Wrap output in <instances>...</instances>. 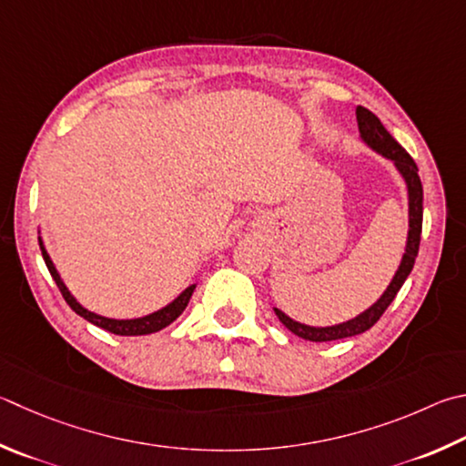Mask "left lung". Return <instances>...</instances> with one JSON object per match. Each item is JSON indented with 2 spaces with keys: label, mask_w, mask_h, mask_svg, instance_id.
<instances>
[{
  "label": "left lung",
  "mask_w": 466,
  "mask_h": 466,
  "mask_svg": "<svg viewBox=\"0 0 466 466\" xmlns=\"http://www.w3.org/2000/svg\"><path fill=\"white\" fill-rule=\"evenodd\" d=\"M357 122H359V130L362 140L367 145L380 152V155L391 158L397 171L401 173V177L408 183V193H410V232H408V247H405V255L401 258V265L397 268V273L393 277V281L389 283L387 291L380 295V299L373 303L367 311H362L360 316L354 319L344 321V324L338 326H328V328H314V326H306L299 324V321L291 319L289 316H285L281 309L275 308L277 318L281 319V324L291 329L295 336L303 338V340L309 342H329V340H340V338H350L367 332L369 328H373L379 318L385 314V309L391 306V301L395 299V295L400 293L401 285L405 283V279L411 273L413 262H416L418 250H420V236H421V218H424V189H421V181L418 175V165L413 163V158L405 152V148L397 142L391 134L385 130V126L380 124L379 117L369 112L367 107L359 106L357 107Z\"/></svg>",
  "instance_id": "obj_1"
}]
</instances>
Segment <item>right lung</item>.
<instances>
[{
    "mask_svg": "<svg viewBox=\"0 0 466 466\" xmlns=\"http://www.w3.org/2000/svg\"><path fill=\"white\" fill-rule=\"evenodd\" d=\"M38 244H40V250H42V258H45L46 267L50 270V275H53L55 283L58 287V291L63 293L65 301L69 303V308L75 311V314H79L81 318H86L87 321H91L93 326H99L107 329V332L112 334H117V336H145V334H152V332H158V329L167 328L171 321H175L177 318H179L183 314V309L187 308V303L191 299V293L193 289H196V285H191L185 289L179 298H177L173 303H168L167 308L155 311V314L150 316H145V318H137V319H109V318H104V316H97L93 314V311L86 309L83 306H79L77 299L73 298V295L69 293V289H66L65 283L61 281V275L56 273V268L53 265V260H50L48 252L45 250V247H42V240L38 238Z\"/></svg>",
    "mask_w": 466,
    "mask_h": 466,
    "instance_id": "add662e5",
    "label": "right lung"
}]
</instances>
